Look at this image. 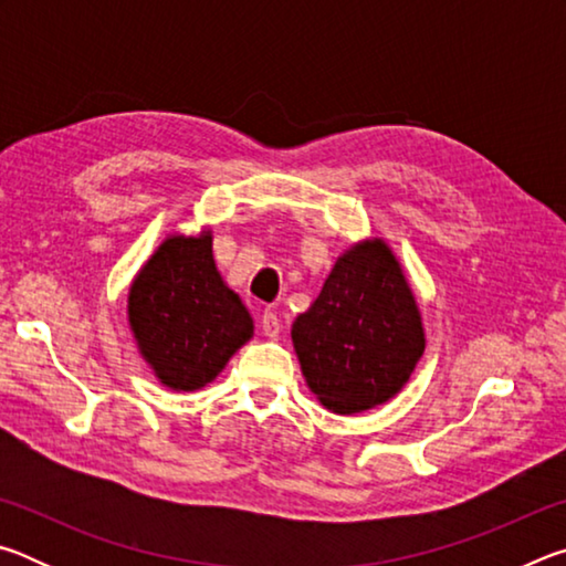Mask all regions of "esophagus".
<instances>
[{
    "label": "esophagus",
    "instance_id": "esophagus-1",
    "mask_svg": "<svg viewBox=\"0 0 566 566\" xmlns=\"http://www.w3.org/2000/svg\"><path fill=\"white\" fill-rule=\"evenodd\" d=\"M262 332H264V337H270V339L280 337L282 324H280V317H276L274 310H266V312L262 314Z\"/></svg>",
    "mask_w": 566,
    "mask_h": 566
}]
</instances>
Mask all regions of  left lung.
Wrapping results in <instances>:
<instances>
[{
	"label": "left lung",
	"instance_id": "obj_1",
	"mask_svg": "<svg viewBox=\"0 0 566 566\" xmlns=\"http://www.w3.org/2000/svg\"><path fill=\"white\" fill-rule=\"evenodd\" d=\"M306 385L324 407L354 415L407 385L424 354L415 294L385 239L344 252L314 304L292 324Z\"/></svg>",
	"mask_w": 566,
	"mask_h": 566
}]
</instances>
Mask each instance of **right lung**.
I'll return each mask as SVG.
<instances>
[{
	"instance_id": "right-lung-1",
	"label": "right lung",
	"mask_w": 566,
	"mask_h": 566,
	"mask_svg": "<svg viewBox=\"0 0 566 566\" xmlns=\"http://www.w3.org/2000/svg\"><path fill=\"white\" fill-rule=\"evenodd\" d=\"M129 327L161 385L195 391L252 339V314L224 284L212 256V232L171 234L129 286Z\"/></svg>"
}]
</instances>
